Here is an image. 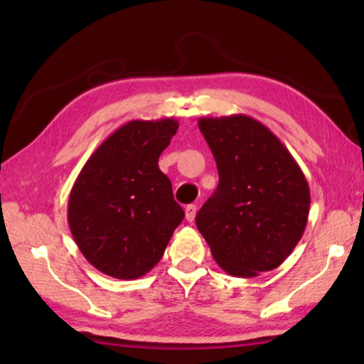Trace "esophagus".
<instances>
[{
    "label": "esophagus",
    "mask_w": 364,
    "mask_h": 364,
    "mask_svg": "<svg viewBox=\"0 0 364 364\" xmlns=\"http://www.w3.org/2000/svg\"><path fill=\"white\" fill-rule=\"evenodd\" d=\"M184 213H186V220L188 221H194L196 213H197V207L194 204H191V205H188L186 208H184Z\"/></svg>",
    "instance_id": "esophagus-1"
}]
</instances>
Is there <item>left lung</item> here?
Listing matches in <instances>:
<instances>
[{"label":"left lung","instance_id":"8db88e82","mask_svg":"<svg viewBox=\"0 0 364 364\" xmlns=\"http://www.w3.org/2000/svg\"><path fill=\"white\" fill-rule=\"evenodd\" d=\"M197 123L220 176L196 217L215 262L237 278L278 268L308 221L304 171L279 138L249 115L202 117Z\"/></svg>","mask_w":364,"mask_h":364}]
</instances>
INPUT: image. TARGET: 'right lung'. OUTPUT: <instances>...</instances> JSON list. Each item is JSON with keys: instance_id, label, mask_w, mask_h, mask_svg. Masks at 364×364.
Returning a JSON list of instances; mask_svg holds the SVG:
<instances>
[{"instance_id": "obj_1", "label": "right lung", "mask_w": 364, "mask_h": 364, "mask_svg": "<svg viewBox=\"0 0 364 364\" xmlns=\"http://www.w3.org/2000/svg\"><path fill=\"white\" fill-rule=\"evenodd\" d=\"M175 119L132 120L93 152L73 183L67 220L80 252L117 279H138L162 258L184 218L159 157Z\"/></svg>"}]
</instances>
